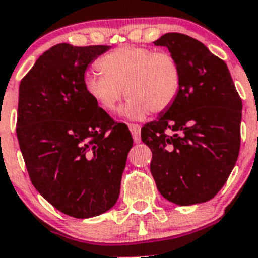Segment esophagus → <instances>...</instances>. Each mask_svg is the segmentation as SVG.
Here are the masks:
<instances>
[{
    "mask_svg": "<svg viewBox=\"0 0 258 258\" xmlns=\"http://www.w3.org/2000/svg\"><path fill=\"white\" fill-rule=\"evenodd\" d=\"M129 129H131L132 134H133L134 142L138 143L141 141V126L138 124H127Z\"/></svg>",
    "mask_w": 258,
    "mask_h": 258,
    "instance_id": "1",
    "label": "esophagus"
}]
</instances>
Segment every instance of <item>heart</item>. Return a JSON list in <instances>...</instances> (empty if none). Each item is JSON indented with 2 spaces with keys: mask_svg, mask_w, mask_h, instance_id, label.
Here are the masks:
<instances>
[{
  "mask_svg": "<svg viewBox=\"0 0 258 258\" xmlns=\"http://www.w3.org/2000/svg\"><path fill=\"white\" fill-rule=\"evenodd\" d=\"M97 66L102 75H86L84 88L88 97L107 112L117 108L124 92L129 98L125 115L137 120L149 112H166L178 98L182 68L169 51L127 45L102 56Z\"/></svg>",
  "mask_w": 258,
  "mask_h": 258,
  "instance_id": "1",
  "label": "heart"
}]
</instances>
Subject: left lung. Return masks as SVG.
<instances>
[{
	"instance_id": "8db88e82",
	"label": "left lung",
	"mask_w": 258,
	"mask_h": 258,
	"mask_svg": "<svg viewBox=\"0 0 258 258\" xmlns=\"http://www.w3.org/2000/svg\"><path fill=\"white\" fill-rule=\"evenodd\" d=\"M166 46L182 68L178 98L141 131L152 151L159 192L178 206L211 200L226 183L240 150L241 98L226 63L200 41L166 33Z\"/></svg>"
}]
</instances>
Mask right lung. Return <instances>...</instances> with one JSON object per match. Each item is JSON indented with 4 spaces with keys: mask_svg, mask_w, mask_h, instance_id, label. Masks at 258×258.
<instances>
[{
    "mask_svg": "<svg viewBox=\"0 0 258 258\" xmlns=\"http://www.w3.org/2000/svg\"><path fill=\"white\" fill-rule=\"evenodd\" d=\"M108 46L58 44L19 86L17 136L36 190L75 218L115 206L133 137L88 97L85 71Z\"/></svg>",
    "mask_w": 258,
    "mask_h": 258,
    "instance_id": "add662e5",
    "label": "right lung"
}]
</instances>
